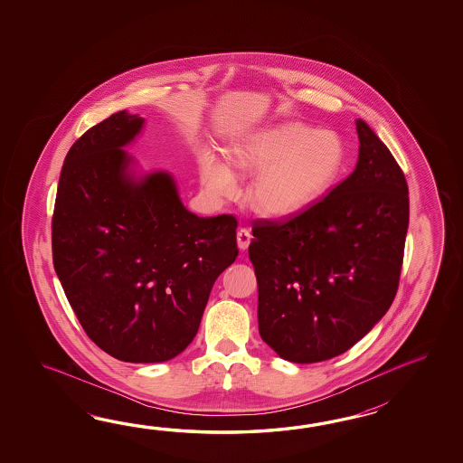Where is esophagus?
Returning <instances> with one entry per match:
<instances>
[{
  "instance_id": "obj_1",
  "label": "esophagus",
  "mask_w": 463,
  "mask_h": 463,
  "mask_svg": "<svg viewBox=\"0 0 463 463\" xmlns=\"http://www.w3.org/2000/svg\"><path fill=\"white\" fill-rule=\"evenodd\" d=\"M236 241H238V248L245 251L246 248L251 243V233L248 228H240L236 233Z\"/></svg>"
}]
</instances>
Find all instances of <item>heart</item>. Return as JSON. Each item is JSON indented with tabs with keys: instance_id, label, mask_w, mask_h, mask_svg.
I'll return each mask as SVG.
<instances>
[{
	"instance_id": "obj_1",
	"label": "heart",
	"mask_w": 463,
	"mask_h": 463,
	"mask_svg": "<svg viewBox=\"0 0 463 463\" xmlns=\"http://www.w3.org/2000/svg\"><path fill=\"white\" fill-rule=\"evenodd\" d=\"M228 156L238 172L257 174L250 187L251 205L265 215L285 217L309 207L335 185L347 147L335 130L285 122L248 132L232 144ZM232 165L213 150L200 156V182L210 195H238L240 178Z\"/></svg>"
}]
</instances>
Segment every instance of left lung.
<instances>
[{
  "mask_svg": "<svg viewBox=\"0 0 463 463\" xmlns=\"http://www.w3.org/2000/svg\"><path fill=\"white\" fill-rule=\"evenodd\" d=\"M354 172L288 220H256L248 253L260 335L276 354L311 364L343 354L392 305L409 228L402 168L357 118Z\"/></svg>",
  "mask_w": 463,
  "mask_h": 463,
  "instance_id": "left-lung-1",
  "label": "left lung"
}]
</instances>
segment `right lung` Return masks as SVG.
<instances>
[{"label": "right lung", "instance_id": "1", "mask_svg": "<svg viewBox=\"0 0 463 463\" xmlns=\"http://www.w3.org/2000/svg\"><path fill=\"white\" fill-rule=\"evenodd\" d=\"M144 118L89 128L61 170L52 263L86 335L124 363L174 359L197 335L212 286L238 256L233 215L197 217L164 172L124 150Z\"/></svg>", "mask_w": 463, "mask_h": 463}]
</instances>
